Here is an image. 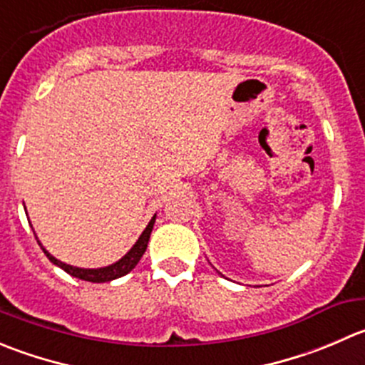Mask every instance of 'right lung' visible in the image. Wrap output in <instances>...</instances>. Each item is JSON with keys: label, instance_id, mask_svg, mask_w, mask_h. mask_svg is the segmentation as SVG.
I'll return each instance as SVG.
<instances>
[{"label": "right lung", "instance_id": "right-lung-1", "mask_svg": "<svg viewBox=\"0 0 365 365\" xmlns=\"http://www.w3.org/2000/svg\"><path fill=\"white\" fill-rule=\"evenodd\" d=\"M155 217H157V214H155L153 217H151V221L148 222L146 230L140 233V237L137 239V242L133 244L132 250H130L128 253L121 258V260H118L115 264L107 265V267L83 269V267H74V265L63 264V262L56 260V258L53 257L49 251H46V247L42 246L38 240L37 242H38V246L42 247V251H44L46 257L49 258V262H53V264L58 265L60 269H63L67 274H71V277H74V278H80V280H85V282H93V284H105V282H112V280H115V278L125 277V274H128V272L132 271L137 264H139L140 257L144 255V251H146V247H148V242H150V235H151V230H153V225H155ZM35 239H37V235H35Z\"/></svg>", "mask_w": 365, "mask_h": 365}]
</instances>
